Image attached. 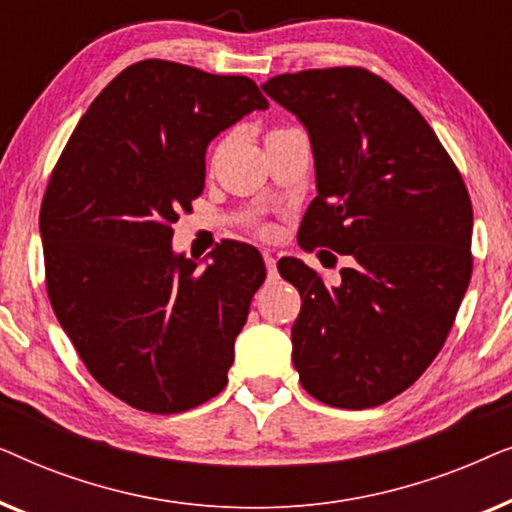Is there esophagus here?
Instances as JSON below:
<instances>
[{
    "mask_svg": "<svg viewBox=\"0 0 512 512\" xmlns=\"http://www.w3.org/2000/svg\"><path fill=\"white\" fill-rule=\"evenodd\" d=\"M263 261H265V270H268V279L272 282V279L277 277V258L272 256V254H268V251H265Z\"/></svg>",
    "mask_w": 512,
    "mask_h": 512,
    "instance_id": "34e87169",
    "label": "esophagus"
}]
</instances>
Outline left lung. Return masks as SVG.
<instances>
[{
	"label": "left lung",
	"mask_w": 512,
	"mask_h": 512,
	"mask_svg": "<svg viewBox=\"0 0 512 512\" xmlns=\"http://www.w3.org/2000/svg\"><path fill=\"white\" fill-rule=\"evenodd\" d=\"M263 90L310 132L317 198L298 244L349 256L338 286L296 258L277 263L303 300L293 366L317 401L375 408L445 345L473 272L471 198L431 125L382 76L305 69Z\"/></svg>",
	"instance_id": "8db88e82"
}]
</instances>
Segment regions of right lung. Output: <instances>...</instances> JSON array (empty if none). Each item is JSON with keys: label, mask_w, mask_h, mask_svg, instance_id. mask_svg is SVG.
Here are the masks:
<instances>
[{"label": "right lung", "mask_w": 512, "mask_h": 512, "mask_svg": "<svg viewBox=\"0 0 512 512\" xmlns=\"http://www.w3.org/2000/svg\"><path fill=\"white\" fill-rule=\"evenodd\" d=\"M265 107L247 76L142 60L95 97L53 167L48 298L88 373L132 408L174 415L226 387L263 258L230 240L198 270L172 254V226L205 188L207 144Z\"/></svg>", "instance_id": "right-lung-1"}]
</instances>
